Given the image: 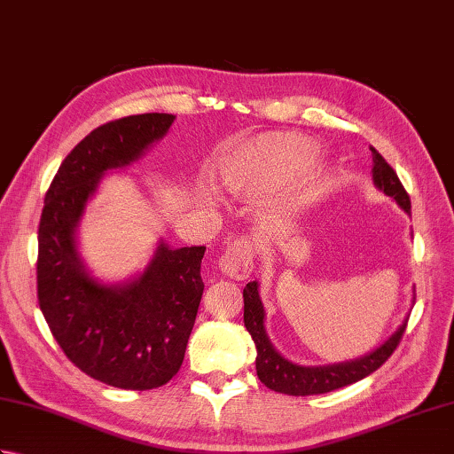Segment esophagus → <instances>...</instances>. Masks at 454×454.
<instances>
[{
  "label": "esophagus",
  "mask_w": 454,
  "mask_h": 454,
  "mask_svg": "<svg viewBox=\"0 0 454 454\" xmlns=\"http://www.w3.org/2000/svg\"><path fill=\"white\" fill-rule=\"evenodd\" d=\"M220 271L236 281H246L254 271V244L247 236L230 242L218 262Z\"/></svg>",
  "instance_id": "1"
}]
</instances>
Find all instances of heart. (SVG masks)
I'll return each instance as SVG.
<instances>
[{"label":"heart","mask_w":454,"mask_h":454,"mask_svg":"<svg viewBox=\"0 0 454 454\" xmlns=\"http://www.w3.org/2000/svg\"><path fill=\"white\" fill-rule=\"evenodd\" d=\"M228 185L230 187H234V189H242L244 185H246V181L239 177V176H230V179H228Z\"/></svg>","instance_id":"obj_1"}]
</instances>
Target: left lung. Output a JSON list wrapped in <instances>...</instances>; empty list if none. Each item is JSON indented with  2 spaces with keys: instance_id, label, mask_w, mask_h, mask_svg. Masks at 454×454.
Wrapping results in <instances>:
<instances>
[{
  "instance_id": "8db88e82",
  "label": "left lung",
  "mask_w": 454,
  "mask_h": 454,
  "mask_svg": "<svg viewBox=\"0 0 454 454\" xmlns=\"http://www.w3.org/2000/svg\"><path fill=\"white\" fill-rule=\"evenodd\" d=\"M372 152V179L374 185L387 192L398 205L408 212H411L410 195L403 189L402 181L398 179L396 171L392 169L390 163L384 160L379 152ZM263 304L259 301L257 283H247L244 288V324L246 330L252 335V340L257 347L255 369L257 376L267 388L275 392L288 394V396H310V394H325L337 388H343L347 384L364 379L371 372L388 361V356L396 351V347L402 341V335L406 332L408 324H402L400 330L394 333L390 340L380 345L379 349L355 359L349 363H340L332 366H301L294 364L281 353L275 351V347L269 341L263 325Z\"/></svg>"
}]
</instances>
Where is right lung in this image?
<instances>
[{
  "instance_id": "add662e5",
  "label": "right lung",
  "mask_w": 454,
  "mask_h": 454,
  "mask_svg": "<svg viewBox=\"0 0 454 454\" xmlns=\"http://www.w3.org/2000/svg\"><path fill=\"white\" fill-rule=\"evenodd\" d=\"M173 119L130 114L91 130L58 168L38 224L36 296L54 340L80 371L124 390L160 388L181 369L205 291L207 247L161 242L138 278L107 286L85 271L74 232L105 171L138 160Z\"/></svg>"
}]
</instances>
